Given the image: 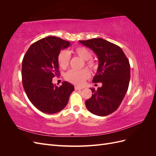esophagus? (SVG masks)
<instances>
[{
	"instance_id": "1",
	"label": "esophagus",
	"mask_w": 156,
	"mask_h": 156,
	"mask_svg": "<svg viewBox=\"0 0 156 156\" xmlns=\"http://www.w3.org/2000/svg\"><path fill=\"white\" fill-rule=\"evenodd\" d=\"M83 87H77V86H75V90H81L83 89Z\"/></svg>"
}]
</instances>
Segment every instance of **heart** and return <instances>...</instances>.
Here are the masks:
<instances>
[{
    "mask_svg": "<svg viewBox=\"0 0 156 156\" xmlns=\"http://www.w3.org/2000/svg\"><path fill=\"white\" fill-rule=\"evenodd\" d=\"M72 53L84 60V64L90 69H95L97 64L96 61L92 58V53L88 49L83 46H78L72 50ZM57 62L62 69H66L70 62V56L68 52L61 51L57 56ZM90 76V73L87 69L80 71L70 70L64 75L65 79L68 82L76 85H82Z\"/></svg>",
    "mask_w": 156,
    "mask_h": 156,
    "instance_id": "b5f03b06",
    "label": "heart"
}]
</instances>
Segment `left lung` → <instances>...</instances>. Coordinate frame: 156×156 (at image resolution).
<instances>
[{
    "label": "left lung",
    "instance_id": "left-lung-1",
    "mask_svg": "<svg viewBox=\"0 0 156 156\" xmlns=\"http://www.w3.org/2000/svg\"><path fill=\"white\" fill-rule=\"evenodd\" d=\"M92 49L98 58L99 65L93 83H101L97 90L91 88L92 97L85 101L92 114L105 116L115 112L126 95L130 80V65L122 49L102 38L79 41Z\"/></svg>",
    "mask_w": 156,
    "mask_h": 156
}]
</instances>
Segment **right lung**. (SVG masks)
<instances>
[{
    "mask_svg": "<svg viewBox=\"0 0 156 156\" xmlns=\"http://www.w3.org/2000/svg\"><path fill=\"white\" fill-rule=\"evenodd\" d=\"M70 45L60 37L48 36L32 44L23 57V88L32 105L47 114L62 111L74 90L73 84L66 81L60 87L52 83V79L60 75L57 56Z\"/></svg>",
    "mask_w": 156,
    "mask_h": 156,
    "instance_id": "obj_1",
    "label": "right lung"
}]
</instances>
